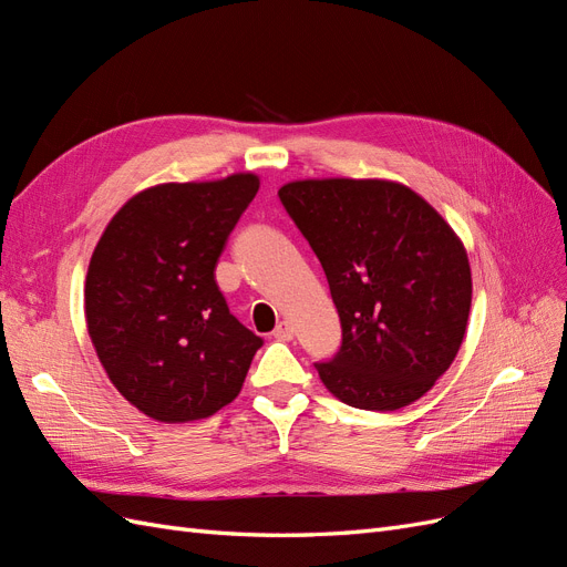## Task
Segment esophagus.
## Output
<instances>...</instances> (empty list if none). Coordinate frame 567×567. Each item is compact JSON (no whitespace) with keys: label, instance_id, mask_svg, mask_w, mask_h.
I'll use <instances>...</instances> for the list:
<instances>
[{"label":"esophagus","instance_id":"34e87169","mask_svg":"<svg viewBox=\"0 0 567 567\" xmlns=\"http://www.w3.org/2000/svg\"><path fill=\"white\" fill-rule=\"evenodd\" d=\"M271 336L277 340H290V338H293V326H290V321H281L277 329H274Z\"/></svg>","mask_w":567,"mask_h":567}]
</instances>
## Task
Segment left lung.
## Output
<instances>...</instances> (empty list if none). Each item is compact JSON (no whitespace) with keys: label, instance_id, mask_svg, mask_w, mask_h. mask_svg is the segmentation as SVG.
Returning <instances> with one entry per match:
<instances>
[{"label":"left lung","instance_id":"1","mask_svg":"<svg viewBox=\"0 0 567 567\" xmlns=\"http://www.w3.org/2000/svg\"><path fill=\"white\" fill-rule=\"evenodd\" d=\"M312 246L342 326L317 362L340 402L402 409L450 369L471 312V265L454 229L409 186L385 179H302L279 188Z\"/></svg>","mask_w":567,"mask_h":567}]
</instances>
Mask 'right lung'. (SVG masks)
<instances>
[{
    "label": "right lung",
    "instance_id": "obj_1",
    "mask_svg": "<svg viewBox=\"0 0 567 567\" xmlns=\"http://www.w3.org/2000/svg\"><path fill=\"white\" fill-rule=\"evenodd\" d=\"M260 179L158 184L130 198L94 248L84 317L111 383L163 423L208 419L246 381L262 338L215 281Z\"/></svg>",
    "mask_w": 567,
    "mask_h": 567
}]
</instances>
